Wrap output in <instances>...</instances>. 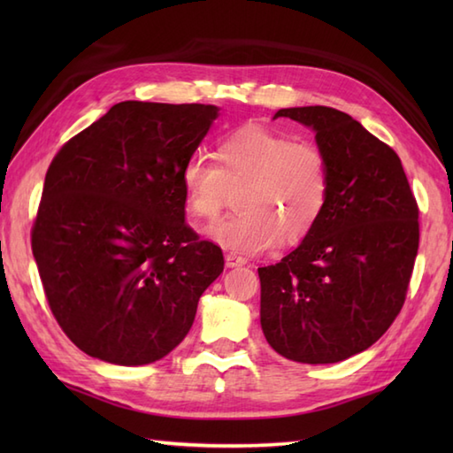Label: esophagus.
I'll list each match as a JSON object with an SVG mask.
<instances>
[{
  "label": "esophagus",
  "instance_id": "esophagus-1",
  "mask_svg": "<svg viewBox=\"0 0 453 453\" xmlns=\"http://www.w3.org/2000/svg\"><path fill=\"white\" fill-rule=\"evenodd\" d=\"M226 265L229 266V268H234V266H243V265H247V257H243V255H239V253H227L226 255Z\"/></svg>",
  "mask_w": 453,
  "mask_h": 453
}]
</instances>
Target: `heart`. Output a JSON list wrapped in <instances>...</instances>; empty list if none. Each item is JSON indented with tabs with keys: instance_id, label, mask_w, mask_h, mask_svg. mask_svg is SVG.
Wrapping results in <instances>:
<instances>
[{
	"instance_id": "obj_1",
	"label": "heart",
	"mask_w": 453,
	"mask_h": 453,
	"mask_svg": "<svg viewBox=\"0 0 453 453\" xmlns=\"http://www.w3.org/2000/svg\"><path fill=\"white\" fill-rule=\"evenodd\" d=\"M214 161L192 156L180 169L188 211L214 219L237 190V214L208 227L224 249L261 253L297 243L321 219L329 202L331 165L321 146L292 140L261 124H247L216 142Z\"/></svg>"
}]
</instances>
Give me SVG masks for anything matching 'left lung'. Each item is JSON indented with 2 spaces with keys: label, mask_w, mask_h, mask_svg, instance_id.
<instances>
[{
  "label": "left lung",
  "mask_w": 453,
  "mask_h": 453,
  "mask_svg": "<svg viewBox=\"0 0 453 453\" xmlns=\"http://www.w3.org/2000/svg\"><path fill=\"white\" fill-rule=\"evenodd\" d=\"M315 130L331 165L329 202L302 245L258 268L261 325L284 358L333 364L380 339L405 303L418 251V204L401 159L331 107L280 109Z\"/></svg>",
  "instance_id": "left-lung-1"
}]
</instances>
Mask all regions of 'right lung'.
Segmentation results:
<instances>
[{
	"mask_svg": "<svg viewBox=\"0 0 453 453\" xmlns=\"http://www.w3.org/2000/svg\"><path fill=\"white\" fill-rule=\"evenodd\" d=\"M214 104L124 101L75 134L46 171L31 232L44 296L85 354L142 365L167 356L224 271L185 221L180 169Z\"/></svg>",
	"mask_w": 453,
	"mask_h": 453,
	"instance_id": "obj_1",
	"label": "right lung"
}]
</instances>
